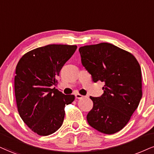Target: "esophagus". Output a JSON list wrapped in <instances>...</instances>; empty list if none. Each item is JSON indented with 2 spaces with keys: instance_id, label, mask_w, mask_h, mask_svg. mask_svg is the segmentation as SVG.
Listing matches in <instances>:
<instances>
[{
  "instance_id": "obj_1",
  "label": "esophagus",
  "mask_w": 154,
  "mask_h": 154,
  "mask_svg": "<svg viewBox=\"0 0 154 154\" xmlns=\"http://www.w3.org/2000/svg\"><path fill=\"white\" fill-rule=\"evenodd\" d=\"M75 98H77V99H80V98H82L83 97V96L81 94H75Z\"/></svg>"
}]
</instances>
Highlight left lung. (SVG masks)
Segmentation results:
<instances>
[{"label":"left lung","mask_w":154,"mask_h":154,"mask_svg":"<svg viewBox=\"0 0 154 154\" xmlns=\"http://www.w3.org/2000/svg\"><path fill=\"white\" fill-rule=\"evenodd\" d=\"M79 51L94 82L104 83L100 97L90 96L94 106L87 121L98 131L115 134L129 121L142 98L139 63L129 52L111 43L85 45Z\"/></svg>","instance_id":"obj_1"}]
</instances>
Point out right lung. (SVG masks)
Here are the masks:
<instances>
[{
    "instance_id": "add662e5",
    "label": "right lung",
    "mask_w": 154,
    "mask_h": 154,
    "mask_svg": "<svg viewBox=\"0 0 154 154\" xmlns=\"http://www.w3.org/2000/svg\"><path fill=\"white\" fill-rule=\"evenodd\" d=\"M76 48V45H45L26 53L17 64L14 87L19 115L40 136L54 134L62 126L65 106L75 99L73 95L63 94L53 86Z\"/></svg>"
}]
</instances>
